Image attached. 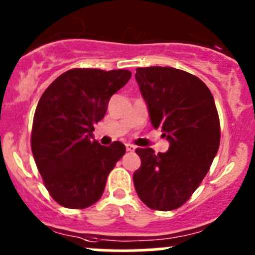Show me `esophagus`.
Segmentation results:
<instances>
[{"mask_svg":"<svg viewBox=\"0 0 255 255\" xmlns=\"http://www.w3.org/2000/svg\"><path fill=\"white\" fill-rule=\"evenodd\" d=\"M126 149H127V151H134L135 146L133 144H126Z\"/></svg>","mask_w":255,"mask_h":255,"instance_id":"34e87169","label":"esophagus"}]
</instances>
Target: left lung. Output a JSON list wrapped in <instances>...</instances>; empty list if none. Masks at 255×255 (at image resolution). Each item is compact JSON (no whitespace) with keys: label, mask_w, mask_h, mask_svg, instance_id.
<instances>
[{"label":"left lung","mask_w":255,"mask_h":255,"mask_svg":"<svg viewBox=\"0 0 255 255\" xmlns=\"http://www.w3.org/2000/svg\"><path fill=\"white\" fill-rule=\"evenodd\" d=\"M139 86L154 128H161L169 149L137 148L135 191L149 208L171 211L199 187L220 146V120L208 87L192 74L169 66L138 68Z\"/></svg>","instance_id":"8db88e82"}]
</instances>
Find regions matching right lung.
<instances>
[{
    "label": "right lung",
    "instance_id": "obj_1",
    "mask_svg": "<svg viewBox=\"0 0 255 255\" xmlns=\"http://www.w3.org/2000/svg\"><path fill=\"white\" fill-rule=\"evenodd\" d=\"M132 73L71 69L49 85L33 120L32 151L50 196L66 208H85L100 200L107 176L125 155L121 142L94 139V125L105 117L113 94Z\"/></svg>",
    "mask_w": 255,
    "mask_h": 255
}]
</instances>
